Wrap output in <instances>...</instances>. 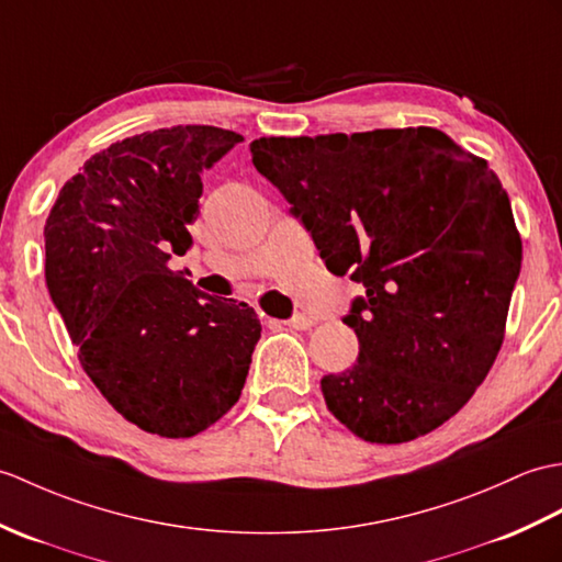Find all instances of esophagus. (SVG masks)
<instances>
[{
    "label": "esophagus",
    "mask_w": 562,
    "mask_h": 562,
    "mask_svg": "<svg viewBox=\"0 0 562 562\" xmlns=\"http://www.w3.org/2000/svg\"><path fill=\"white\" fill-rule=\"evenodd\" d=\"M313 323L316 321L306 316V313H296V316H292L290 321H284V325H290V328H294V330H308Z\"/></svg>",
    "instance_id": "34e87169"
}]
</instances>
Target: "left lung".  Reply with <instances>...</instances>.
I'll return each instance as SVG.
<instances>
[{
  "label": "left lung",
  "mask_w": 562,
  "mask_h": 562,
  "mask_svg": "<svg viewBox=\"0 0 562 562\" xmlns=\"http://www.w3.org/2000/svg\"><path fill=\"white\" fill-rule=\"evenodd\" d=\"M251 155L325 268L367 290L345 316L357 363L321 381L335 419L387 446L446 424L498 357L521 268L488 162L430 126L263 136Z\"/></svg>",
  "instance_id": "left-lung-1"
}]
</instances>
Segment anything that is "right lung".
I'll use <instances>...</instances> for the list:
<instances>
[{
	"mask_svg": "<svg viewBox=\"0 0 562 562\" xmlns=\"http://www.w3.org/2000/svg\"><path fill=\"white\" fill-rule=\"evenodd\" d=\"M244 138L217 126L146 132L95 153L45 225V280L78 361L126 422L191 438L237 404L260 321L169 268L187 254L201 175Z\"/></svg>",
	"mask_w": 562,
	"mask_h": 562,
	"instance_id": "1",
	"label": "right lung"
}]
</instances>
